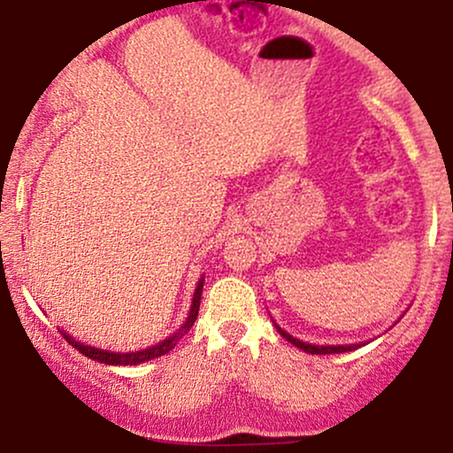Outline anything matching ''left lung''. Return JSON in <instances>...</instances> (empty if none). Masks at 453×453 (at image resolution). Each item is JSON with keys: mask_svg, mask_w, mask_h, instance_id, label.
Wrapping results in <instances>:
<instances>
[{"mask_svg": "<svg viewBox=\"0 0 453 453\" xmlns=\"http://www.w3.org/2000/svg\"><path fill=\"white\" fill-rule=\"evenodd\" d=\"M277 330L283 339H288L292 345L298 347V349H303L306 353H315V356H326V353H345V351H353L360 347V345H311V342H303V341L294 339V336H289L288 332L280 330L279 326H277Z\"/></svg>", "mask_w": 453, "mask_h": 453, "instance_id": "8db88e82", "label": "left lung"}]
</instances>
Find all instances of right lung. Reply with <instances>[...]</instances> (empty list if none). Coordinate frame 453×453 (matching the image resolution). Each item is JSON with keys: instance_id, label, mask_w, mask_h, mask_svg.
<instances>
[{"instance_id": "add662e5", "label": "right lung", "mask_w": 453, "mask_h": 453, "mask_svg": "<svg viewBox=\"0 0 453 453\" xmlns=\"http://www.w3.org/2000/svg\"><path fill=\"white\" fill-rule=\"evenodd\" d=\"M202 288H204V277L197 280V288H196V292H194V300H191L189 315H187L185 324L180 326V330L174 332V334L168 336V339H165V341L157 342V345L149 347V349L132 351V353H117V351H108V349H97V347H91V345H82V342L74 341L70 334H65V332H64V339L70 342V345L74 347V349L81 351L82 356L91 357V360H97V362H102V364H111V366H136V364L155 360V357L165 356V353H168L170 349H174L176 342L183 339L187 332H189V327L194 326V321L197 319V311H200Z\"/></svg>"}]
</instances>
